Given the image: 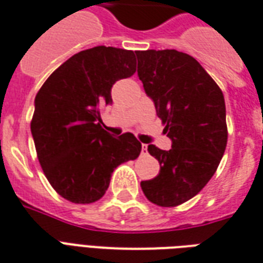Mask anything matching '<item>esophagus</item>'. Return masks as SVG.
<instances>
[{"mask_svg": "<svg viewBox=\"0 0 263 263\" xmlns=\"http://www.w3.org/2000/svg\"><path fill=\"white\" fill-rule=\"evenodd\" d=\"M141 153H142V155H146V153H148V145L142 144V146H141Z\"/></svg>", "mask_w": 263, "mask_h": 263, "instance_id": "1", "label": "esophagus"}]
</instances>
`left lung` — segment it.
<instances>
[{"instance_id":"left-lung-1","label":"left lung","mask_w":263,"mask_h":263,"mask_svg":"<svg viewBox=\"0 0 263 263\" xmlns=\"http://www.w3.org/2000/svg\"><path fill=\"white\" fill-rule=\"evenodd\" d=\"M136 54L138 77L172 141L170 151L148 146L160 163V172L142 180L141 189L155 205L178 206L206 186L226 152L224 95L198 61L186 52L146 50Z\"/></svg>"}]
</instances>
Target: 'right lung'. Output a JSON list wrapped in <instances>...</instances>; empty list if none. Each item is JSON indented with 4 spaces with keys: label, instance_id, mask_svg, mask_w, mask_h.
<instances>
[{
    "label": "right lung",
    "instance_id": "obj_1",
    "mask_svg": "<svg viewBox=\"0 0 263 263\" xmlns=\"http://www.w3.org/2000/svg\"><path fill=\"white\" fill-rule=\"evenodd\" d=\"M136 65L132 50L88 48L55 69L36 93L31 133L37 160L52 189L70 202L99 201L115 168L141 152L133 134L112 137L100 118L112 103V85L132 77Z\"/></svg>",
    "mask_w": 263,
    "mask_h": 263
}]
</instances>
